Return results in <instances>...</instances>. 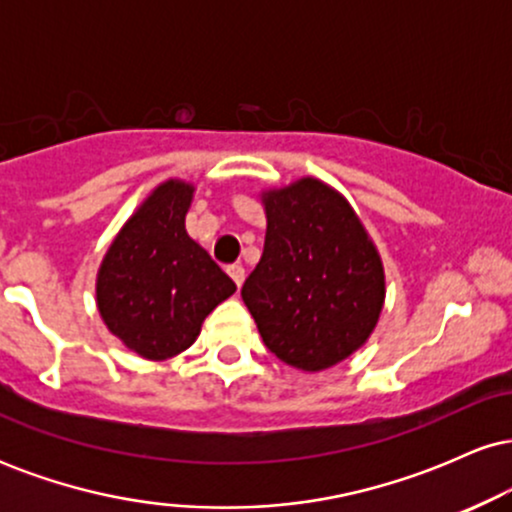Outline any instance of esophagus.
<instances>
[{"instance_id": "34e87169", "label": "esophagus", "mask_w": 512, "mask_h": 512, "mask_svg": "<svg viewBox=\"0 0 512 512\" xmlns=\"http://www.w3.org/2000/svg\"><path fill=\"white\" fill-rule=\"evenodd\" d=\"M228 274H231V279L236 281V286L240 289V286H243V281H245V267H243V264H231V267H228Z\"/></svg>"}]
</instances>
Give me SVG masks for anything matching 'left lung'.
Wrapping results in <instances>:
<instances>
[{"instance_id":"left-lung-1","label":"left lung","mask_w":512,"mask_h":512,"mask_svg":"<svg viewBox=\"0 0 512 512\" xmlns=\"http://www.w3.org/2000/svg\"><path fill=\"white\" fill-rule=\"evenodd\" d=\"M264 252L243 296L262 342L298 370L361 349L385 303V272L351 204L315 178L262 192Z\"/></svg>"}]
</instances>
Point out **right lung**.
I'll return each mask as SVG.
<instances>
[{"label": "right lung", "instance_id": "obj_1", "mask_svg": "<svg viewBox=\"0 0 512 512\" xmlns=\"http://www.w3.org/2000/svg\"><path fill=\"white\" fill-rule=\"evenodd\" d=\"M195 187L166 180L144 199L105 252L96 301L108 330L134 354L163 361L197 339L236 284L187 236Z\"/></svg>", "mask_w": 512, "mask_h": 512}]
</instances>
